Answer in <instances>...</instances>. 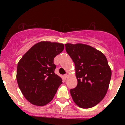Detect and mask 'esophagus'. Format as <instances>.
<instances>
[{"instance_id": "esophagus-1", "label": "esophagus", "mask_w": 125, "mask_h": 125, "mask_svg": "<svg viewBox=\"0 0 125 125\" xmlns=\"http://www.w3.org/2000/svg\"><path fill=\"white\" fill-rule=\"evenodd\" d=\"M69 73H66L65 74H64L63 76H64V78H67V77L69 76Z\"/></svg>"}]
</instances>
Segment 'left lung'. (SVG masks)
Masks as SVG:
<instances>
[{
  "label": "left lung",
  "mask_w": 125,
  "mask_h": 125,
  "mask_svg": "<svg viewBox=\"0 0 125 125\" xmlns=\"http://www.w3.org/2000/svg\"><path fill=\"white\" fill-rule=\"evenodd\" d=\"M66 51L75 65L77 86L71 89L74 102L81 108L92 107L106 94L111 69L102 52L82 43L65 44Z\"/></svg>",
  "instance_id": "1"
}]
</instances>
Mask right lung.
Instances as JSON below:
<instances>
[{"mask_svg": "<svg viewBox=\"0 0 125 125\" xmlns=\"http://www.w3.org/2000/svg\"><path fill=\"white\" fill-rule=\"evenodd\" d=\"M63 49V43L40 42L19 61L17 82L23 95L31 104L43 106L53 99L62 83L61 77L54 73L53 60Z\"/></svg>", "mask_w": 125, "mask_h": 125, "instance_id": "obj_1", "label": "right lung"}]
</instances>
